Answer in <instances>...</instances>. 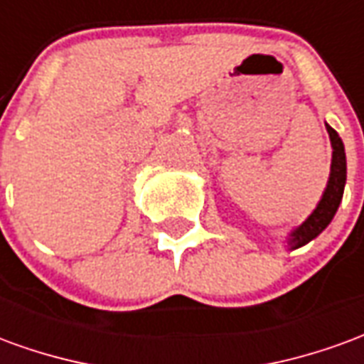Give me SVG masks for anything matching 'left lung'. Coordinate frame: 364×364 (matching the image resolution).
<instances>
[{"instance_id":"obj_1","label":"left lung","mask_w":364,"mask_h":364,"mask_svg":"<svg viewBox=\"0 0 364 364\" xmlns=\"http://www.w3.org/2000/svg\"><path fill=\"white\" fill-rule=\"evenodd\" d=\"M329 140H331V148H333V159H331V175H329L328 187H326V193L321 197L320 205L316 206L308 220L296 228L292 234H290L289 244L292 247H300V245L308 244L310 240L321 234V230L328 226L331 218L336 216L337 206L343 198V189H345V179H347V161H345V148L341 138L337 134L336 130L331 127H328Z\"/></svg>"}]
</instances>
